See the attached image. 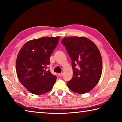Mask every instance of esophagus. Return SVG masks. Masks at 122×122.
Masks as SVG:
<instances>
[{"instance_id":"esophagus-1","label":"esophagus","mask_w":122,"mask_h":122,"mask_svg":"<svg viewBox=\"0 0 122 122\" xmlns=\"http://www.w3.org/2000/svg\"><path fill=\"white\" fill-rule=\"evenodd\" d=\"M63 73H59L58 75H59V76H62L63 75Z\"/></svg>"}]
</instances>
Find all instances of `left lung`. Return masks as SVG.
I'll list each match as a JSON object with an SVG mask.
<instances>
[{
    "mask_svg": "<svg viewBox=\"0 0 122 122\" xmlns=\"http://www.w3.org/2000/svg\"><path fill=\"white\" fill-rule=\"evenodd\" d=\"M61 42L71 60L73 76L67 83L69 89L81 94L90 92L97 84L102 72L97 47L85 37H66Z\"/></svg>",
    "mask_w": 122,
    "mask_h": 122,
    "instance_id": "left-lung-1",
    "label": "left lung"
}]
</instances>
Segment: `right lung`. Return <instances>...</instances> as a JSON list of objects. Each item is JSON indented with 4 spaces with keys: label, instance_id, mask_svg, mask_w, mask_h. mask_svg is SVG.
Instances as JSON below:
<instances>
[{
    "label": "right lung",
    "instance_id": "right-lung-1",
    "mask_svg": "<svg viewBox=\"0 0 122 122\" xmlns=\"http://www.w3.org/2000/svg\"><path fill=\"white\" fill-rule=\"evenodd\" d=\"M59 36L42 37L27 42L20 49L16 61L18 77L24 87L36 95L50 91L56 80L47 66L59 42Z\"/></svg>",
    "mask_w": 122,
    "mask_h": 122
}]
</instances>
